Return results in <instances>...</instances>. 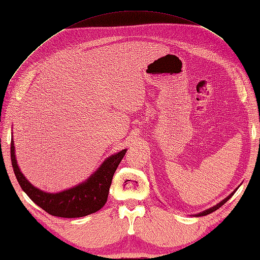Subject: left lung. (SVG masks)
Instances as JSON below:
<instances>
[{
    "label": "left lung",
    "mask_w": 260,
    "mask_h": 260,
    "mask_svg": "<svg viewBox=\"0 0 260 260\" xmlns=\"http://www.w3.org/2000/svg\"><path fill=\"white\" fill-rule=\"evenodd\" d=\"M236 191H234V193H235ZM234 193H231V194L230 196H228L227 198H225L224 199V200H222L221 202H220V203H218L217 204V206H214V207H212V208H210V209H208V210H206V211H203V212H201V213H199V214H197V217H201V215H207V214H209V213H211V212H213V211H215V210H218L220 207H222L223 206V204L225 203V202H227L228 200H229V199L231 198V197H233L234 196Z\"/></svg>",
    "instance_id": "obj_1"
}]
</instances>
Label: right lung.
<instances>
[{"label":"right lung","instance_id":"add662e5","mask_svg":"<svg viewBox=\"0 0 260 260\" xmlns=\"http://www.w3.org/2000/svg\"><path fill=\"white\" fill-rule=\"evenodd\" d=\"M125 153L126 150H123L108 157L84 183L59 193H47L33 186L21 173L15 159L13 139H11V161L22 190L46 212L61 218L85 217L105 206L114 173Z\"/></svg>","mask_w":260,"mask_h":260}]
</instances>
